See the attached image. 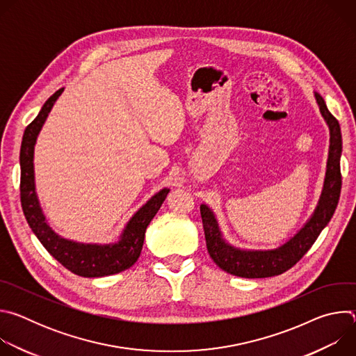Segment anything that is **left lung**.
<instances>
[{"label":"left lung","mask_w":356,"mask_h":356,"mask_svg":"<svg viewBox=\"0 0 356 356\" xmlns=\"http://www.w3.org/2000/svg\"><path fill=\"white\" fill-rule=\"evenodd\" d=\"M314 97L321 117L330 129L327 170L316 210L306 224L290 239L273 249H243L234 246L224 238L214 211L207 204L200 206L210 257L218 268L229 275L245 279H261L282 275L306 255V252L313 246L334 216L341 194L339 161L342 136L339 124L328 111L324 98L318 92H314Z\"/></svg>","instance_id":"left-lung-1"}]
</instances>
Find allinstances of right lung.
<instances>
[{
  "label": "right lung",
  "instance_id": "1",
  "mask_svg": "<svg viewBox=\"0 0 356 356\" xmlns=\"http://www.w3.org/2000/svg\"><path fill=\"white\" fill-rule=\"evenodd\" d=\"M63 90L65 88L58 90L46 101L38 117L24 132L19 154L22 210L31 229L44 249L72 273L81 277H103L115 275L131 268L138 261L146 228L159 211L170 190L165 187L152 195L129 218L118 239L110 243L73 241L63 238L50 227L46 221L36 193L33 155L39 132Z\"/></svg>",
  "mask_w": 356,
  "mask_h": 356
}]
</instances>
